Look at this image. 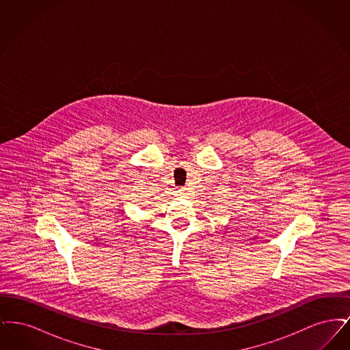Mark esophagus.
I'll use <instances>...</instances> for the list:
<instances>
[{
    "label": "esophagus",
    "mask_w": 350,
    "mask_h": 350,
    "mask_svg": "<svg viewBox=\"0 0 350 350\" xmlns=\"http://www.w3.org/2000/svg\"><path fill=\"white\" fill-rule=\"evenodd\" d=\"M178 193H180L181 197H186V196H187V189H186V187H180V189H178Z\"/></svg>",
    "instance_id": "34e87169"
}]
</instances>
